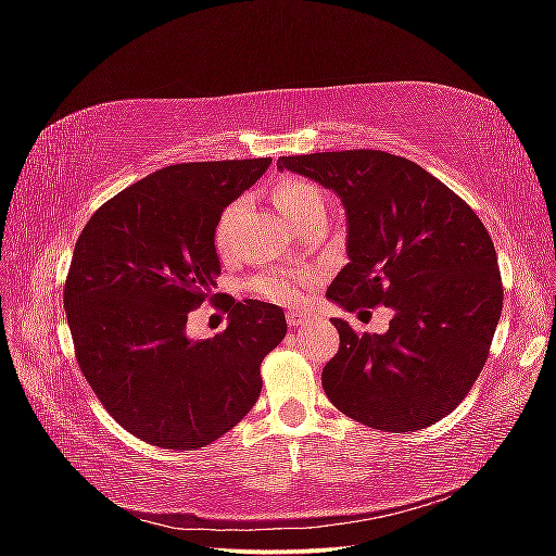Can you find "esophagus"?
<instances>
[{"mask_svg": "<svg viewBox=\"0 0 556 556\" xmlns=\"http://www.w3.org/2000/svg\"><path fill=\"white\" fill-rule=\"evenodd\" d=\"M311 317H313V313H311V311H301V308H292V311H288V323H290V327L306 325Z\"/></svg>", "mask_w": 556, "mask_h": 556, "instance_id": "obj_1", "label": "esophagus"}]
</instances>
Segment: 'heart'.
Wrapping results in <instances>:
<instances>
[{
  "label": "heart",
  "instance_id": "1",
  "mask_svg": "<svg viewBox=\"0 0 556 556\" xmlns=\"http://www.w3.org/2000/svg\"><path fill=\"white\" fill-rule=\"evenodd\" d=\"M271 201L278 208V213L288 220L292 227L299 225L306 217L323 213L325 211V194L317 188L315 182L304 180V178H282L274 185L271 190ZM239 215V204L229 206L220 223L215 227V248L225 252L229 248V231L233 220ZM260 290L264 296L274 299V301H294L299 296V282L292 276H268L260 280Z\"/></svg>",
  "mask_w": 556,
  "mask_h": 556
}]
</instances>
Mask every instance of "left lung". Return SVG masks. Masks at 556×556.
Instances as JSON below:
<instances>
[{"label":"left lung","mask_w":556,"mask_h":556,"mask_svg":"<svg viewBox=\"0 0 556 556\" xmlns=\"http://www.w3.org/2000/svg\"><path fill=\"white\" fill-rule=\"evenodd\" d=\"M278 172L325 185L345 208L350 262L327 299L350 313L394 311L384 333L331 319L341 348L323 371L329 401L380 431L439 422L478 380L503 308L480 217L422 166L382 150L280 157Z\"/></svg>","instance_id":"1"}]
</instances>
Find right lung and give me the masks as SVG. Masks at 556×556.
Returning <instances> with one entry per match:
<instances>
[{"label":"right lung","instance_id":"add662e5","mask_svg":"<svg viewBox=\"0 0 556 556\" xmlns=\"http://www.w3.org/2000/svg\"><path fill=\"white\" fill-rule=\"evenodd\" d=\"M271 157L172 164L99 208L74 248L64 311L83 376L137 439L197 450L255 406L260 364L288 333L280 306L231 304L223 333L194 341L188 313L213 301L223 211Z\"/></svg>","mask_w":556,"mask_h":556}]
</instances>
